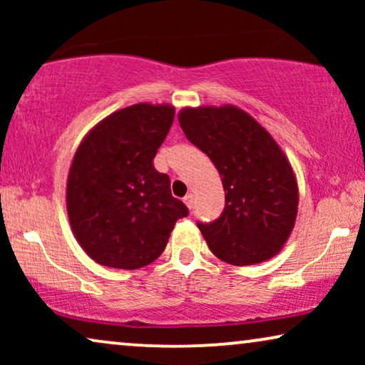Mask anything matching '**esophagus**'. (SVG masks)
<instances>
[{
    "label": "esophagus",
    "mask_w": 365,
    "mask_h": 365,
    "mask_svg": "<svg viewBox=\"0 0 365 365\" xmlns=\"http://www.w3.org/2000/svg\"><path fill=\"white\" fill-rule=\"evenodd\" d=\"M182 201H184V204H186V206H187L189 209L194 207V196H192V194H186Z\"/></svg>",
    "instance_id": "obj_1"
}]
</instances>
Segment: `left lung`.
I'll return each mask as SVG.
<instances>
[{
  "label": "left lung",
  "mask_w": 365,
  "mask_h": 365,
  "mask_svg": "<svg viewBox=\"0 0 365 365\" xmlns=\"http://www.w3.org/2000/svg\"><path fill=\"white\" fill-rule=\"evenodd\" d=\"M184 134L216 166L226 204L197 227L216 257L249 266L272 257L297 214V182L281 148L247 113L234 106L182 109Z\"/></svg>",
  "instance_id": "left-lung-1"
}]
</instances>
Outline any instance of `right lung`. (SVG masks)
Wrapping results in <instances>:
<instances>
[{"mask_svg":"<svg viewBox=\"0 0 365 365\" xmlns=\"http://www.w3.org/2000/svg\"><path fill=\"white\" fill-rule=\"evenodd\" d=\"M174 121L173 106L134 104L103 119L79 144L68 178V216L98 264L139 269L161 256L186 204L154 156Z\"/></svg>","mask_w":365,"mask_h":365,"instance_id":"add662e5","label":"right lung"}]
</instances>
